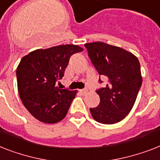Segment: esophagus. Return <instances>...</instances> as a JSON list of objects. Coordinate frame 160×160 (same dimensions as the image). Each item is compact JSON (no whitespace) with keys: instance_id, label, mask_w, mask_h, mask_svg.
<instances>
[{"instance_id":"esophagus-1","label":"esophagus","mask_w":160,"mask_h":160,"mask_svg":"<svg viewBox=\"0 0 160 160\" xmlns=\"http://www.w3.org/2000/svg\"><path fill=\"white\" fill-rule=\"evenodd\" d=\"M80 91L81 92V93H83V94H85V93H86L87 92H88V90H87L86 89H80Z\"/></svg>"}]
</instances>
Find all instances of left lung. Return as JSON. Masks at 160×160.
<instances>
[{
    "mask_svg": "<svg viewBox=\"0 0 160 160\" xmlns=\"http://www.w3.org/2000/svg\"><path fill=\"white\" fill-rule=\"evenodd\" d=\"M91 62L100 76L108 79L105 88L96 90L100 98L98 107L89 108L98 122L114 124L132 110L142 84L141 65L132 52L102 42L84 44ZM98 81L102 83L99 77Z\"/></svg>",
    "mask_w": 160,
    "mask_h": 160,
    "instance_id": "1",
    "label": "left lung"
}]
</instances>
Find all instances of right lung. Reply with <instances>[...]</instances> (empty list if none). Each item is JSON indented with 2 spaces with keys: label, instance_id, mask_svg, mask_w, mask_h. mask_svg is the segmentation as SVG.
<instances>
[{
  "label": "right lung",
  "instance_id": "right-lung-1",
  "mask_svg": "<svg viewBox=\"0 0 160 160\" xmlns=\"http://www.w3.org/2000/svg\"><path fill=\"white\" fill-rule=\"evenodd\" d=\"M82 51L77 45L67 44L37 49L22 58L16 70L18 91L36 119L56 123L66 117L76 91L61 89L56 82L64 76L71 56Z\"/></svg>",
  "mask_w": 160,
  "mask_h": 160
}]
</instances>
